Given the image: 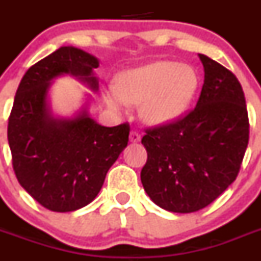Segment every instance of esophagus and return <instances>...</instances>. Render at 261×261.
I'll use <instances>...</instances> for the list:
<instances>
[{
  "label": "esophagus",
  "instance_id": "obj_1",
  "mask_svg": "<svg viewBox=\"0 0 261 261\" xmlns=\"http://www.w3.org/2000/svg\"><path fill=\"white\" fill-rule=\"evenodd\" d=\"M129 140H130V142H140L141 141V135L136 130H132L129 135Z\"/></svg>",
  "mask_w": 261,
  "mask_h": 261
}]
</instances>
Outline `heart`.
<instances>
[{
	"label": "heart",
	"mask_w": 261,
	"mask_h": 261,
	"mask_svg": "<svg viewBox=\"0 0 261 261\" xmlns=\"http://www.w3.org/2000/svg\"><path fill=\"white\" fill-rule=\"evenodd\" d=\"M197 89V75L188 65L174 61H154L129 69L108 85L103 98L108 107L123 111L128 105H141L140 114L151 125H165L183 114Z\"/></svg>",
	"instance_id": "b5f03b06"
}]
</instances>
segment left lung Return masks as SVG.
<instances>
[{"instance_id": "8db88e82", "label": "left lung", "mask_w": 261, "mask_h": 261, "mask_svg": "<svg viewBox=\"0 0 261 261\" xmlns=\"http://www.w3.org/2000/svg\"><path fill=\"white\" fill-rule=\"evenodd\" d=\"M204 85L195 110L170 124L146 129L147 161L141 181L158 206L192 213L208 206L237 179L250 123L238 78L199 55Z\"/></svg>"}]
</instances>
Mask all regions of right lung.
<instances>
[{
	"label": "right lung",
	"mask_w": 261,
	"mask_h": 261,
	"mask_svg": "<svg viewBox=\"0 0 261 261\" xmlns=\"http://www.w3.org/2000/svg\"><path fill=\"white\" fill-rule=\"evenodd\" d=\"M99 61L74 47H61L23 75L9 117L8 140L20 186L44 208L73 212L93 201L110 167L129 141V124L99 125L86 108L55 117L48 105L53 78L70 74L98 90Z\"/></svg>",
	"instance_id": "add662e5"
}]
</instances>
